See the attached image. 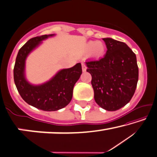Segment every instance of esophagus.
I'll list each match as a JSON object with an SVG mask.
<instances>
[{
    "label": "esophagus",
    "mask_w": 157,
    "mask_h": 157,
    "mask_svg": "<svg viewBox=\"0 0 157 157\" xmlns=\"http://www.w3.org/2000/svg\"><path fill=\"white\" fill-rule=\"evenodd\" d=\"M82 69L83 72H85L86 70V66L85 63H82Z\"/></svg>",
    "instance_id": "obj_1"
}]
</instances>
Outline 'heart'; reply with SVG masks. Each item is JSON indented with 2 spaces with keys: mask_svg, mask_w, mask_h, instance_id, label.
<instances>
[{
  "mask_svg": "<svg viewBox=\"0 0 157 157\" xmlns=\"http://www.w3.org/2000/svg\"><path fill=\"white\" fill-rule=\"evenodd\" d=\"M106 50V44L102 41H90L87 42L85 46V51L86 52L90 51V56L97 59L101 58L105 55Z\"/></svg>",
  "mask_w": 157,
  "mask_h": 157,
  "instance_id": "b5f03b06",
  "label": "heart"
}]
</instances>
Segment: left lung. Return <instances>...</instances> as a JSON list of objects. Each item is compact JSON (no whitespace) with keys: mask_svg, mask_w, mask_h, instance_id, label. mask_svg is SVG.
Returning <instances> with one entry per match:
<instances>
[{"mask_svg":"<svg viewBox=\"0 0 157 157\" xmlns=\"http://www.w3.org/2000/svg\"><path fill=\"white\" fill-rule=\"evenodd\" d=\"M107 51L104 58L86 62V72L92 75L94 99L102 109L116 111L134 95L139 71L135 53L124 42L103 39Z\"/></svg>","mask_w":157,"mask_h":157,"instance_id":"left-lung-1","label":"left lung"}]
</instances>
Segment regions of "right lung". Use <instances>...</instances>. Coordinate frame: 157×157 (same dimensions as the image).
I'll return each mask as SVG.
<instances>
[{
	"instance_id": "obj_1",
	"label": "right lung",
	"mask_w": 157,
	"mask_h": 157,
	"mask_svg": "<svg viewBox=\"0 0 157 157\" xmlns=\"http://www.w3.org/2000/svg\"><path fill=\"white\" fill-rule=\"evenodd\" d=\"M54 34L42 35L30 39L18 51L14 67V81L21 97L28 104L45 111L61 109L71 102L73 87L82 74L81 63L63 69L50 80L40 85L28 82L25 76V60L41 41Z\"/></svg>"
}]
</instances>
